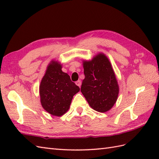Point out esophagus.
<instances>
[{
  "mask_svg": "<svg viewBox=\"0 0 159 159\" xmlns=\"http://www.w3.org/2000/svg\"><path fill=\"white\" fill-rule=\"evenodd\" d=\"M76 85L77 86H79V87H80V86H81V80H77V81L76 82Z\"/></svg>",
  "mask_w": 159,
  "mask_h": 159,
  "instance_id": "obj_1",
  "label": "esophagus"
}]
</instances>
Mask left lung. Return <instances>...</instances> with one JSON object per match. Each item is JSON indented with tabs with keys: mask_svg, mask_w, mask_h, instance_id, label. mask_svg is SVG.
<instances>
[{
	"mask_svg": "<svg viewBox=\"0 0 159 159\" xmlns=\"http://www.w3.org/2000/svg\"><path fill=\"white\" fill-rule=\"evenodd\" d=\"M85 79L81 91L89 106L96 111H109L116 102L119 86L107 57L99 53L91 61H83Z\"/></svg>",
	"mask_w": 159,
	"mask_h": 159,
	"instance_id": "obj_1",
	"label": "left lung"
}]
</instances>
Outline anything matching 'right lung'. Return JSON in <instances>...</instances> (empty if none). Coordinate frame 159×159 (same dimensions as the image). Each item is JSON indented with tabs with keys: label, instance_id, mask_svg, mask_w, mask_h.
Listing matches in <instances>:
<instances>
[{
	"label": "right lung",
	"instance_id": "obj_1",
	"mask_svg": "<svg viewBox=\"0 0 159 159\" xmlns=\"http://www.w3.org/2000/svg\"><path fill=\"white\" fill-rule=\"evenodd\" d=\"M61 68V63L52 61L39 85L42 107L50 114L58 117L68 111L73 96L80 91L79 87Z\"/></svg>",
	"mask_w": 159,
	"mask_h": 159
}]
</instances>
